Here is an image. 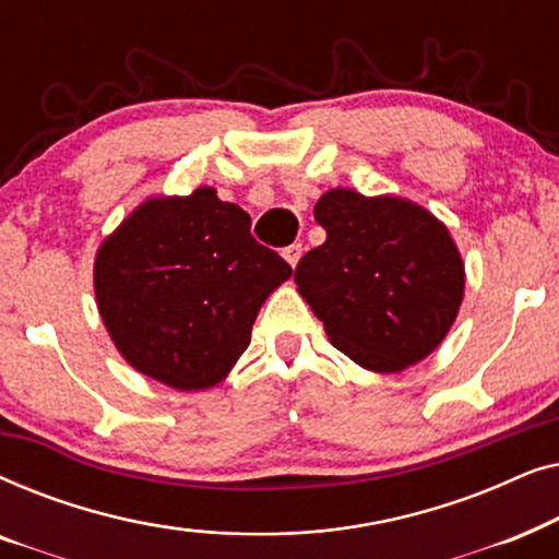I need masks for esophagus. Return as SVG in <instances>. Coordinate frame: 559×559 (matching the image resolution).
<instances>
[{
  "mask_svg": "<svg viewBox=\"0 0 559 559\" xmlns=\"http://www.w3.org/2000/svg\"><path fill=\"white\" fill-rule=\"evenodd\" d=\"M282 257L287 259L289 266H297V262H300L302 257V243H289V247L282 249Z\"/></svg>",
  "mask_w": 559,
  "mask_h": 559,
  "instance_id": "1",
  "label": "esophagus"
}]
</instances>
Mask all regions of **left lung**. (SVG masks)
Masks as SVG:
<instances>
[{
	"label": "left lung",
	"instance_id": "8db88e82",
	"mask_svg": "<svg viewBox=\"0 0 559 559\" xmlns=\"http://www.w3.org/2000/svg\"><path fill=\"white\" fill-rule=\"evenodd\" d=\"M325 241L295 266L297 293L350 361L394 373L430 356L461 308L465 270L448 228L396 195L333 188L316 203Z\"/></svg>",
	"mask_w": 559,
	"mask_h": 559
}]
</instances>
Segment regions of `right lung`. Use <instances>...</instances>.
Segmentation results:
<instances>
[{
	"mask_svg": "<svg viewBox=\"0 0 559 559\" xmlns=\"http://www.w3.org/2000/svg\"><path fill=\"white\" fill-rule=\"evenodd\" d=\"M213 188L150 198L98 247L94 289L119 354L180 392L216 386L249 348L262 302L289 274Z\"/></svg>",
	"mask_w": 559,
	"mask_h": 559,
	"instance_id": "right-lung-1",
	"label": "right lung"
}]
</instances>
